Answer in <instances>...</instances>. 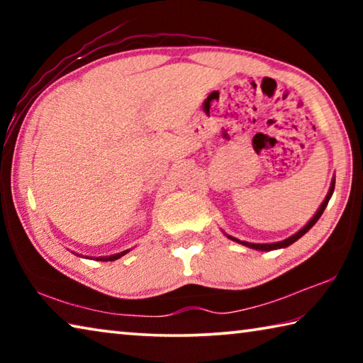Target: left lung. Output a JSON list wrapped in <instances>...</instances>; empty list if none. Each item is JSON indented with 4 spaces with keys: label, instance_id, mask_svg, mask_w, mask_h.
<instances>
[{
    "label": "left lung",
    "instance_id": "8db88e82",
    "mask_svg": "<svg viewBox=\"0 0 363 363\" xmlns=\"http://www.w3.org/2000/svg\"><path fill=\"white\" fill-rule=\"evenodd\" d=\"M333 190H335V177H333V179H331L330 189H328V194H327V196H325V200L322 201V205L318 206V210L315 211L314 216H312L309 220H307V224H306L304 227H301V229H299L296 233H293L291 237L285 238V240H281V242H274V243H251V242L238 240V238L232 237V235H227L225 232H224V235H225L227 238H229V240H232V242H237V243L243 245V247H248V248H251V250H257V251H272V250H280V248H286V247H290L291 243H294L296 240H299V238L303 237L306 232H309V229H312V225H314V224L317 223V220L320 219L322 213L325 211V208H327L328 201H330V199H331V195H333Z\"/></svg>",
    "mask_w": 363,
    "mask_h": 363
}]
</instances>
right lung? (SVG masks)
Here are the masks:
<instances>
[{
  "label": "right lung",
  "mask_w": 363,
  "mask_h": 363,
  "mask_svg": "<svg viewBox=\"0 0 363 363\" xmlns=\"http://www.w3.org/2000/svg\"><path fill=\"white\" fill-rule=\"evenodd\" d=\"M126 253H130V250H125V251H121V253L110 255V256H99V257H96V261H115V259H120V257L125 256ZM77 256H82V255H77ZM84 257H88V256H84ZM91 259H93V257H91Z\"/></svg>",
  "instance_id": "1"
}]
</instances>
